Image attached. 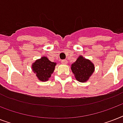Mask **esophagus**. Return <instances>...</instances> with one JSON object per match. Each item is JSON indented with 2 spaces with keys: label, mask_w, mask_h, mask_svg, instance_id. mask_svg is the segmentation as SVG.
Segmentation results:
<instances>
[{
  "label": "esophagus",
  "mask_w": 123,
  "mask_h": 123,
  "mask_svg": "<svg viewBox=\"0 0 123 123\" xmlns=\"http://www.w3.org/2000/svg\"><path fill=\"white\" fill-rule=\"evenodd\" d=\"M61 62L62 64H66L68 63V61H67V60L64 59V60H62Z\"/></svg>",
  "instance_id": "34e87169"
}]
</instances>
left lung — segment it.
Returning <instances> with one entry per match:
<instances>
[{
    "label": "left lung",
    "instance_id": "8db88e82",
    "mask_svg": "<svg viewBox=\"0 0 123 123\" xmlns=\"http://www.w3.org/2000/svg\"><path fill=\"white\" fill-rule=\"evenodd\" d=\"M71 68L76 79L80 82H85L87 80L94 70L93 64L82 56H80L77 61L71 64Z\"/></svg>",
    "mask_w": 123,
    "mask_h": 123
}]
</instances>
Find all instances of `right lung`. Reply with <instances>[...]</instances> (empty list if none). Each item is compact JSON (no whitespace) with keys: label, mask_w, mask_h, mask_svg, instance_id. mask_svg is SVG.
<instances>
[{"label":"right lung","mask_w":123,"mask_h":123,"mask_svg":"<svg viewBox=\"0 0 123 123\" xmlns=\"http://www.w3.org/2000/svg\"><path fill=\"white\" fill-rule=\"evenodd\" d=\"M56 63L51 62L46 57H42L40 59L36 61L32 68L39 80L47 81L54 72Z\"/></svg>","instance_id":"add662e5"}]
</instances>
